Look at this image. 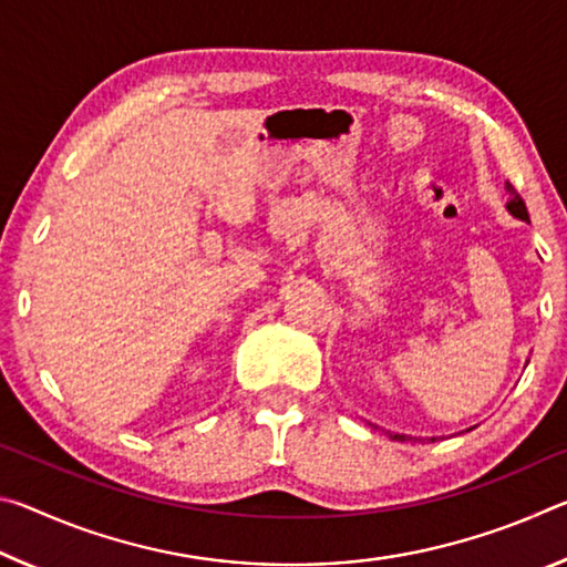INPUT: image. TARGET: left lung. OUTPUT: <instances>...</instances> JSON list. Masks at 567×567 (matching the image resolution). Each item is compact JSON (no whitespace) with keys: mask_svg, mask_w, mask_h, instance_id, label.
Wrapping results in <instances>:
<instances>
[{"mask_svg":"<svg viewBox=\"0 0 567 567\" xmlns=\"http://www.w3.org/2000/svg\"><path fill=\"white\" fill-rule=\"evenodd\" d=\"M505 189L511 192V199H507V213H511V215L517 217V219H525V223H527V219H530V217H527V207H525V203H523V197L517 195V189L511 185V182H507ZM372 427H375V425H372ZM388 435H390L392 440H400V443H405V440H408V435H400V433H388ZM430 440H433V443H435L437 437H430Z\"/></svg>","mask_w":567,"mask_h":567,"instance_id":"8db88e82","label":"left lung"}]
</instances>
